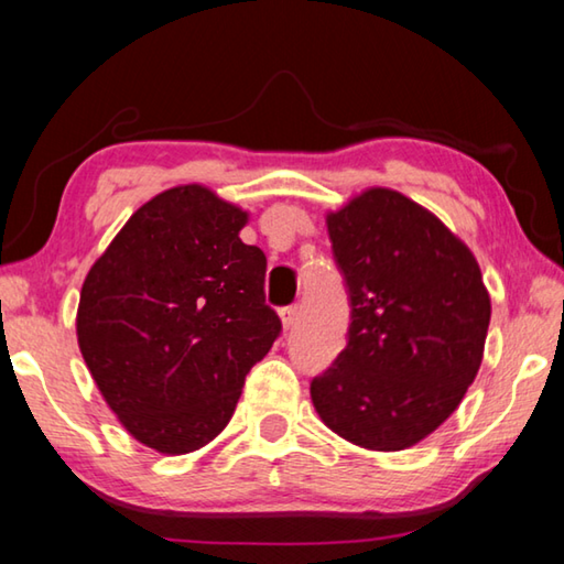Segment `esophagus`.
<instances>
[{"label":"esophagus","instance_id":"esophagus-1","mask_svg":"<svg viewBox=\"0 0 564 564\" xmlns=\"http://www.w3.org/2000/svg\"><path fill=\"white\" fill-rule=\"evenodd\" d=\"M279 316H281V323H283L285 330L293 328L295 321H299V305H289V308H281Z\"/></svg>","mask_w":564,"mask_h":564}]
</instances>
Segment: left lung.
<instances>
[{"label": "left lung", "instance_id": "left-lung-1", "mask_svg": "<svg viewBox=\"0 0 564 564\" xmlns=\"http://www.w3.org/2000/svg\"><path fill=\"white\" fill-rule=\"evenodd\" d=\"M326 226L350 328L336 362L313 378V408L343 441L405 451L463 403L482 362L490 293L463 238L400 191H360Z\"/></svg>", "mask_w": 564, "mask_h": 564}]
</instances>
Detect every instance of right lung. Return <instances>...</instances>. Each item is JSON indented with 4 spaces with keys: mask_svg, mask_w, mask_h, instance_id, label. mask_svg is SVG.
<instances>
[{
    "mask_svg": "<svg viewBox=\"0 0 564 564\" xmlns=\"http://www.w3.org/2000/svg\"><path fill=\"white\" fill-rule=\"evenodd\" d=\"M248 212L181 184L131 214L87 273L76 340L133 441L186 455L231 420L246 373L281 321L265 305V256L241 241Z\"/></svg>",
    "mask_w": 564,
    "mask_h": 564,
    "instance_id": "add662e5",
    "label": "right lung"
}]
</instances>
